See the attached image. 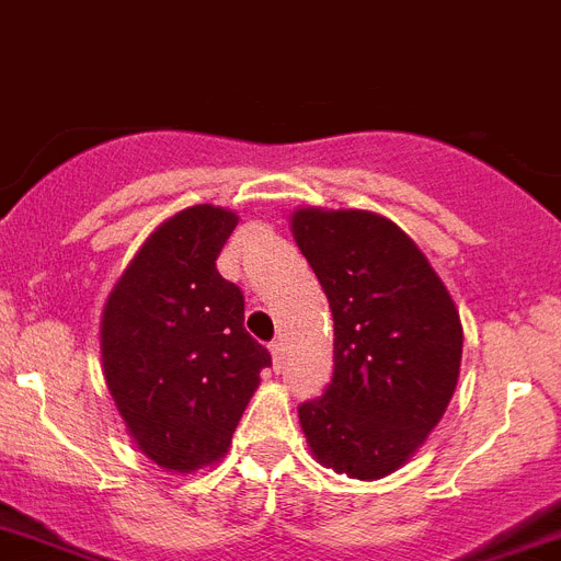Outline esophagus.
<instances>
[{
    "label": "esophagus",
    "mask_w": 561,
    "mask_h": 561,
    "mask_svg": "<svg viewBox=\"0 0 561 561\" xmlns=\"http://www.w3.org/2000/svg\"><path fill=\"white\" fill-rule=\"evenodd\" d=\"M270 352H272V363H275V368L284 366V354H286V343H284V340H280V337L272 340Z\"/></svg>",
    "instance_id": "1"
}]
</instances>
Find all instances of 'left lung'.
Wrapping results in <instances>:
<instances>
[{"label": "left lung", "instance_id": "obj_1", "mask_svg": "<svg viewBox=\"0 0 561 561\" xmlns=\"http://www.w3.org/2000/svg\"><path fill=\"white\" fill-rule=\"evenodd\" d=\"M291 234L327 291L334 375L298 409L320 466L382 480L405 466L457 389L462 323L428 257L368 209L304 207Z\"/></svg>", "mask_w": 561, "mask_h": 561}]
</instances>
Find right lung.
<instances>
[{
	"instance_id": "right-lung-1",
	"label": "right lung",
	"mask_w": 561,
	"mask_h": 561,
	"mask_svg": "<svg viewBox=\"0 0 561 561\" xmlns=\"http://www.w3.org/2000/svg\"><path fill=\"white\" fill-rule=\"evenodd\" d=\"M234 227L232 209H181L141 243L104 304V380L133 443L167 471L215 466L272 366L243 329L241 289L215 270Z\"/></svg>"
}]
</instances>
